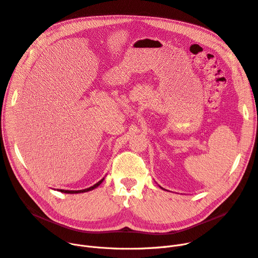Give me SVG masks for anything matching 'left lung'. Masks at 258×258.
<instances>
[{"label":"left lung","mask_w":258,"mask_h":258,"mask_svg":"<svg viewBox=\"0 0 258 258\" xmlns=\"http://www.w3.org/2000/svg\"><path fill=\"white\" fill-rule=\"evenodd\" d=\"M160 187H161V188H163V187H162V186H160ZM163 190H165V188H163Z\"/></svg>","instance_id":"left-lung-1"}]
</instances>
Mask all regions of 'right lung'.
Returning <instances> with one entry per match:
<instances>
[{"label": "right lung", "mask_w": 258, "mask_h": 258, "mask_svg": "<svg viewBox=\"0 0 258 258\" xmlns=\"http://www.w3.org/2000/svg\"><path fill=\"white\" fill-rule=\"evenodd\" d=\"M104 179H105V177L104 178H101L98 182H96L95 184H93L92 186H90V187H87V188H84V190H78V191H71V190H59L60 192H62V193H66V194H79V193H85V192H89V191H92V190H94L95 187H97L102 181H104Z\"/></svg>", "instance_id": "add662e5"}]
</instances>
